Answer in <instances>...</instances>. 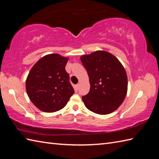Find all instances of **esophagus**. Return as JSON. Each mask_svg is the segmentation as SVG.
Instances as JSON below:
<instances>
[{
    "instance_id": "obj_1",
    "label": "esophagus",
    "mask_w": 159,
    "mask_h": 159,
    "mask_svg": "<svg viewBox=\"0 0 159 159\" xmlns=\"http://www.w3.org/2000/svg\"><path fill=\"white\" fill-rule=\"evenodd\" d=\"M76 86V88H77V89H79V87H80V83H78Z\"/></svg>"
}]
</instances>
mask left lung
<instances>
[{"instance_id": "left-lung-1", "label": "left lung", "mask_w": 159, "mask_h": 159, "mask_svg": "<svg viewBox=\"0 0 159 159\" xmlns=\"http://www.w3.org/2000/svg\"><path fill=\"white\" fill-rule=\"evenodd\" d=\"M88 74L90 90L82 97L92 112L107 115L119 107L127 93L128 79L123 66L116 57L98 50L80 57Z\"/></svg>"}]
</instances>
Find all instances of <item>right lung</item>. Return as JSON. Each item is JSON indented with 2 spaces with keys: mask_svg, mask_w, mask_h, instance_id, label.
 Masks as SVG:
<instances>
[{
  "mask_svg": "<svg viewBox=\"0 0 159 159\" xmlns=\"http://www.w3.org/2000/svg\"><path fill=\"white\" fill-rule=\"evenodd\" d=\"M68 58L50 54L40 59L26 80L29 99L39 110L52 113L63 109L74 93L66 71Z\"/></svg>",
  "mask_w": 159,
  "mask_h": 159,
  "instance_id": "1",
  "label": "right lung"
}]
</instances>
